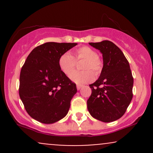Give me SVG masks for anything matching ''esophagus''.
Returning <instances> with one entry per match:
<instances>
[{
    "label": "esophagus",
    "mask_w": 153,
    "mask_h": 153,
    "mask_svg": "<svg viewBox=\"0 0 153 153\" xmlns=\"http://www.w3.org/2000/svg\"><path fill=\"white\" fill-rule=\"evenodd\" d=\"M82 86V85H77V89L79 91L80 89V88H81Z\"/></svg>",
    "instance_id": "34e87169"
}]
</instances>
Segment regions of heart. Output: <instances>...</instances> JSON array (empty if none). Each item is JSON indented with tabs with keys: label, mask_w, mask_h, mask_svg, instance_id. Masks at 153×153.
<instances>
[{
	"label": "heart",
	"mask_w": 153,
	"mask_h": 153,
	"mask_svg": "<svg viewBox=\"0 0 153 153\" xmlns=\"http://www.w3.org/2000/svg\"><path fill=\"white\" fill-rule=\"evenodd\" d=\"M84 60L82 68L85 71H75L72 72L76 64L77 61ZM59 66L65 74L70 75V78L76 83L89 82L94 79V74L99 75L103 68V60L96 52L91 47L84 46L75 51L73 57L70 52L62 54L59 58ZM93 72L92 73V72Z\"/></svg>",
	"instance_id": "obj_1"
}]
</instances>
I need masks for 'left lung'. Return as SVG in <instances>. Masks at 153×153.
<instances>
[{
  "instance_id": "left-lung-1",
  "label": "left lung",
  "mask_w": 153,
  "mask_h": 153,
  "mask_svg": "<svg viewBox=\"0 0 153 153\" xmlns=\"http://www.w3.org/2000/svg\"><path fill=\"white\" fill-rule=\"evenodd\" d=\"M89 45L102 53L103 65L99 79L89 85L92 93L88 110L95 119L111 122L124 114L132 99L130 67L122 50L108 40Z\"/></svg>"
}]
</instances>
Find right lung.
Masks as SVG:
<instances>
[{"label": "right lung", "instance_id": "1", "mask_svg": "<svg viewBox=\"0 0 153 153\" xmlns=\"http://www.w3.org/2000/svg\"><path fill=\"white\" fill-rule=\"evenodd\" d=\"M77 43L47 42L35 47L20 73L19 96L31 117L44 124L64 118L76 94L75 83L61 71L59 58Z\"/></svg>", "mask_w": 153, "mask_h": 153}]
</instances>
